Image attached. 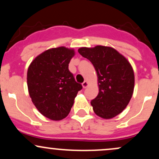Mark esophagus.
<instances>
[{
    "label": "esophagus",
    "instance_id": "1",
    "mask_svg": "<svg viewBox=\"0 0 159 159\" xmlns=\"http://www.w3.org/2000/svg\"><path fill=\"white\" fill-rule=\"evenodd\" d=\"M88 85H89V83L87 81H84L83 82V83H82V87H83L84 88H86V87H88Z\"/></svg>",
    "mask_w": 159,
    "mask_h": 159
}]
</instances>
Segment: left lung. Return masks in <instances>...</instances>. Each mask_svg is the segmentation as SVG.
<instances>
[{
    "label": "left lung",
    "instance_id": "obj_1",
    "mask_svg": "<svg viewBox=\"0 0 159 159\" xmlns=\"http://www.w3.org/2000/svg\"><path fill=\"white\" fill-rule=\"evenodd\" d=\"M82 57L93 65L97 74L98 93L91 101L94 113L103 119H111L123 112L134 92V70L126 58L109 46L78 49Z\"/></svg>",
    "mask_w": 159,
    "mask_h": 159
}]
</instances>
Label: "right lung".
Returning a JSON list of instances; mask_svg holds the SVG:
<instances>
[{"label": "right lung", "instance_id": "obj_1", "mask_svg": "<svg viewBox=\"0 0 159 159\" xmlns=\"http://www.w3.org/2000/svg\"><path fill=\"white\" fill-rule=\"evenodd\" d=\"M75 52L64 46L41 53L27 69V83L32 102L40 114L58 121L68 116L82 86L75 81L69 63Z\"/></svg>", "mask_w": 159, "mask_h": 159}]
</instances>
